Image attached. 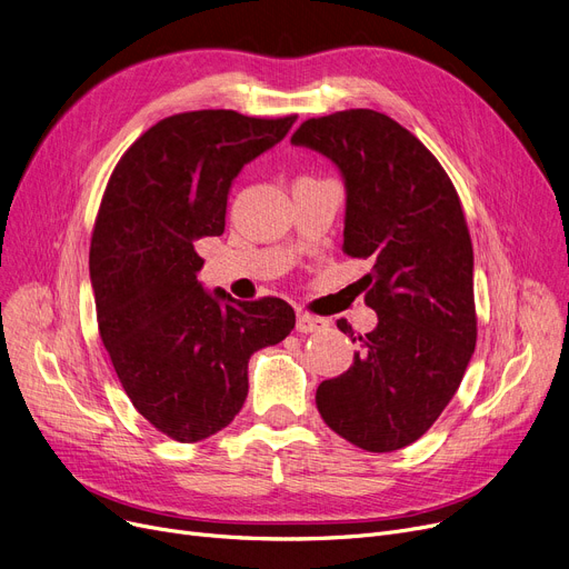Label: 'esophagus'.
I'll use <instances>...</instances> for the list:
<instances>
[{
  "instance_id": "1",
  "label": "esophagus",
  "mask_w": 569,
  "mask_h": 569,
  "mask_svg": "<svg viewBox=\"0 0 569 569\" xmlns=\"http://www.w3.org/2000/svg\"><path fill=\"white\" fill-rule=\"evenodd\" d=\"M297 332L302 335H311V332H320L327 327V320L322 318H316V316H309V313H297Z\"/></svg>"
}]
</instances>
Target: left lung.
<instances>
[{
    "label": "left lung",
    "mask_w": 569,
    "mask_h": 569,
    "mask_svg": "<svg viewBox=\"0 0 569 569\" xmlns=\"http://www.w3.org/2000/svg\"><path fill=\"white\" fill-rule=\"evenodd\" d=\"M330 159L346 187L343 251L371 258L367 305L378 325L346 373L322 380L325 425L367 452L429 431L475 350L472 244L461 200L436 157L382 112L307 119L290 138ZM337 327L352 341V327Z\"/></svg>",
    "instance_id": "1"
}]
</instances>
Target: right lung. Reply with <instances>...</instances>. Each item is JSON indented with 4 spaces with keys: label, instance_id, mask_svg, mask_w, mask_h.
Masks as SVG:
<instances>
[{
    "label": "right lung",
    "instance_id": "1",
    "mask_svg": "<svg viewBox=\"0 0 569 569\" xmlns=\"http://www.w3.org/2000/svg\"><path fill=\"white\" fill-rule=\"evenodd\" d=\"M295 119L166 117L127 149L106 187L89 249L101 341L136 410L179 442L226 429L247 401L251 355L295 327L277 297L239 302L198 281V242L223 232L234 177Z\"/></svg>",
    "mask_w": 569,
    "mask_h": 569
}]
</instances>
